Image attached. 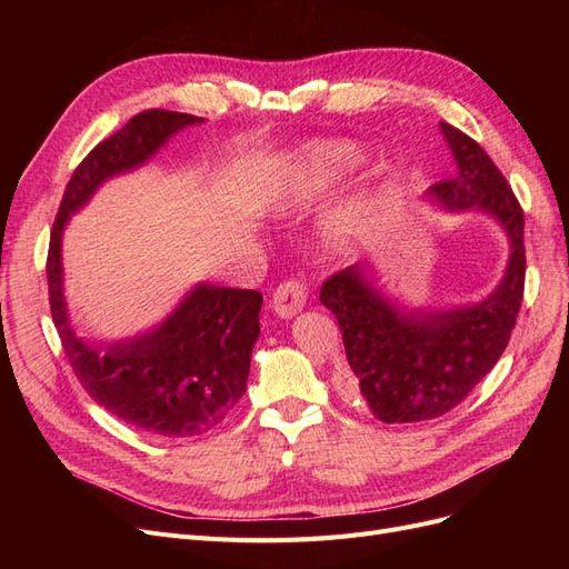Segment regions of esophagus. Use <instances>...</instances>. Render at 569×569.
Here are the masks:
<instances>
[{"label": "esophagus", "instance_id": "1", "mask_svg": "<svg viewBox=\"0 0 569 569\" xmlns=\"http://www.w3.org/2000/svg\"><path fill=\"white\" fill-rule=\"evenodd\" d=\"M308 301V287L299 278H289L280 282V287L272 291V308L280 318H295L303 311Z\"/></svg>", "mask_w": 569, "mask_h": 569}]
</instances>
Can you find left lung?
<instances>
[{"label":"left lung","mask_w":569,"mask_h":569,"mask_svg":"<svg viewBox=\"0 0 569 569\" xmlns=\"http://www.w3.org/2000/svg\"><path fill=\"white\" fill-rule=\"evenodd\" d=\"M441 132L458 170L427 194L451 211L493 216L508 232L510 261L506 278L485 301L453 311H403L358 266L322 282L320 303L339 322L356 391L382 422L432 420L456 408L506 351L522 306V206L472 137L449 123H441Z\"/></svg>","instance_id":"1"}]
</instances>
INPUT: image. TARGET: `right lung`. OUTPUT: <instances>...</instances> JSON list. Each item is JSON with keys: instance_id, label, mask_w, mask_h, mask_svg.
<instances>
[{"instance_id": "1", "label": "right lung", "mask_w": 569, "mask_h": 569, "mask_svg": "<svg viewBox=\"0 0 569 569\" xmlns=\"http://www.w3.org/2000/svg\"><path fill=\"white\" fill-rule=\"evenodd\" d=\"M203 118L149 109L99 142L66 184L49 237V308L68 363L111 416L157 437H199L226 420L247 391L263 297L256 289L194 287L157 330L104 347L73 335L63 303L61 232L107 178L142 166L178 130Z\"/></svg>"}]
</instances>
